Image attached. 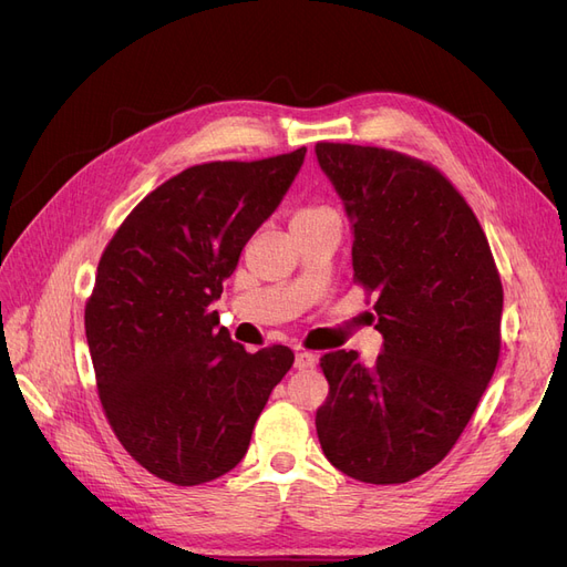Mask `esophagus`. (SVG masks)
I'll return each instance as SVG.
<instances>
[{
  "mask_svg": "<svg viewBox=\"0 0 567 567\" xmlns=\"http://www.w3.org/2000/svg\"><path fill=\"white\" fill-rule=\"evenodd\" d=\"M315 367H317V354L302 352V350L296 354V369L305 371V369H315Z\"/></svg>",
  "mask_w": 567,
  "mask_h": 567,
  "instance_id": "1",
  "label": "esophagus"
}]
</instances>
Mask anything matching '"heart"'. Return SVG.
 <instances>
[{
    "label": "heart",
    "instance_id": "b5f03b06",
    "mask_svg": "<svg viewBox=\"0 0 567 567\" xmlns=\"http://www.w3.org/2000/svg\"><path fill=\"white\" fill-rule=\"evenodd\" d=\"M333 210L323 208V205H307V208H300L293 217V221H302V219H315V217H321V215H331Z\"/></svg>",
    "mask_w": 567,
    "mask_h": 567
}]
</instances>
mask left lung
Listing matches in <instances>:
<instances>
[{"mask_svg":"<svg viewBox=\"0 0 567 567\" xmlns=\"http://www.w3.org/2000/svg\"><path fill=\"white\" fill-rule=\"evenodd\" d=\"M352 221L354 281L379 296L373 364L321 357V450L371 485L409 483L450 454L496 369L504 290L487 236L440 169L398 151L319 142Z\"/></svg>","mask_w":567,"mask_h":567,"instance_id":"obj_1","label":"left lung"}]
</instances>
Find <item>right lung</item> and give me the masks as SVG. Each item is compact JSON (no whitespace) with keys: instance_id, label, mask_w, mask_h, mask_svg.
I'll use <instances>...</instances> for the list:
<instances>
[{"instance_id":"1","label":"right lung","mask_w":567,"mask_h":567,"mask_svg":"<svg viewBox=\"0 0 567 567\" xmlns=\"http://www.w3.org/2000/svg\"><path fill=\"white\" fill-rule=\"evenodd\" d=\"M307 148L215 161L151 192L99 260L84 331L101 406L130 456L192 487L229 473L293 352H246L210 310Z\"/></svg>"}]
</instances>
